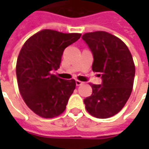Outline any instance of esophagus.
<instances>
[{
  "label": "esophagus",
  "mask_w": 149,
  "mask_h": 149,
  "mask_svg": "<svg viewBox=\"0 0 149 149\" xmlns=\"http://www.w3.org/2000/svg\"><path fill=\"white\" fill-rule=\"evenodd\" d=\"M75 84H76L77 86H79V85H82L84 84V82L80 81V80H75Z\"/></svg>",
  "instance_id": "1"
}]
</instances>
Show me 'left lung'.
Segmentation results:
<instances>
[{
	"instance_id": "obj_1",
	"label": "left lung",
	"mask_w": 149,
	"mask_h": 149,
	"mask_svg": "<svg viewBox=\"0 0 149 149\" xmlns=\"http://www.w3.org/2000/svg\"><path fill=\"white\" fill-rule=\"evenodd\" d=\"M82 39L94 57L93 71L98 72L101 84H91L92 95L84 100L89 113L98 118L115 115L131 95L135 66L127 45L105 31L84 34Z\"/></svg>"
}]
</instances>
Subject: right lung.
<instances>
[{
	"mask_svg": "<svg viewBox=\"0 0 149 149\" xmlns=\"http://www.w3.org/2000/svg\"><path fill=\"white\" fill-rule=\"evenodd\" d=\"M81 34H65L43 30L29 38L20 49L16 63V77L23 100L32 111L43 118H54L65 109L75 89L74 79L56 77L66 47Z\"/></svg>",
	"mask_w": 149,
	"mask_h": 149,
	"instance_id": "obj_1",
	"label": "right lung"
}]
</instances>
